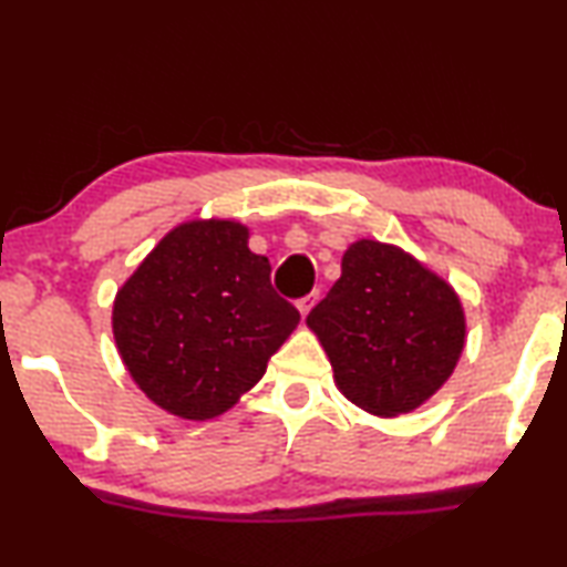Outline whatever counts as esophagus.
<instances>
[{
  "label": "esophagus",
  "mask_w": 567,
  "mask_h": 567,
  "mask_svg": "<svg viewBox=\"0 0 567 567\" xmlns=\"http://www.w3.org/2000/svg\"><path fill=\"white\" fill-rule=\"evenodd\" d=\"M316 300H318V292H308L306 298H300V300H298V310H300V313H302V316H308L310 310H313Z\"/></svg>",
  "instance_id": "1"
}]
</instances>
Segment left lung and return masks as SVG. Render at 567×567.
<instances>
[{
    "label": "left lung",
    "mask_w": 567,
    "mask_h": 567,
    "mask_svg": "<svg viewBox=\"0 0 567 567\" xmlns=\"http://www.w3.org/2000/svg\"><path fill=\"white\" fill-rule=\"evenodd\" d=\"M306 323L341 393L385 419L429 401L465 349V310L452 285L374 238L349 246L341 277Z\"/></svg>",
    "instance_id": "obj_1"
}]
</instances>
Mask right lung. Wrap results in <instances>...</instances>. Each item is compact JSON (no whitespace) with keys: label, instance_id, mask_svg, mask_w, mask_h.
<instances>
[{"label":"right lung","instance_id":"1","mask_svg":"<svg viewBox=\"0 0 567 567\" xmlns=\"http://www.w3.org/2000/svg\"><path fill=\"white\" fill-rule=\"evenodd\" d=\"M269 272L249 228L210 218L172 228L127 277L113 306L115 344L158 409L207 421L257 385L300 321Z\"/></svg>","mask_w":567,"mask_h":567}]
</instances>
